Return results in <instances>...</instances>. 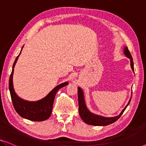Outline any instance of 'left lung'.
Instances as JSON below:
<instances>
[{
  "label": "left lung",
  "mask_w": 146,
  "mask_h": 146,
  "mask_svg": "<svg viewBox=\"0 0 146 146\" xmlns=\"http://www.w3.org/2000/svg\"><path fill=\"white\" fill-rule=\"evenodd\" d=\"M124 54H125V55L127 56V58H129L130 60V66H131V68L132 69V71H134L133 59H132L131 54H130V52L129 50V49H128L127 46L125 47V49H124ZM78 100H79V115L80 117H81L82 120L83 121L84 123L88 124V125L94 126H106L110 125V124L114 123V122L118 120V119H119V117L121 116V115L123 113L124 111H125L126 108H127V106H129L130 100H131V98L130 99L129 103H128L127 106L123 109L121 113L114 117H104L100 116V115H98L91 113L86 108L85 102H84L83 92H82V89L80 88V87H78Z\"/></svg>",
  "instance_id": "obj_1"
}]
</instances>
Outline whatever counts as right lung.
Here are the masks:
<instances>
[{
	"label": "right lung",
	"instance_id": "1",
	"mask_svg": "<svg viewBox=\"0 0 146 146\" xmlns=\"http://www.w3.org/2000/svg\"><path fill=\"white\" fill-rule=\"evenodd\" d=\"M23 48V47H22ZM21 48V50H22ZM20 53L17 56L12 67L9 80V90L12 104L16 112L23 118L33 121H42L46 120L50 117L55 96L58 90L68 84V82H64L55 87L42 100L36 102H29L20 98L15 92L13 86V73L14 68Z\"/></svg>",
	"mask_w": 146,
	"mask_h": 146
}]
</instances>
